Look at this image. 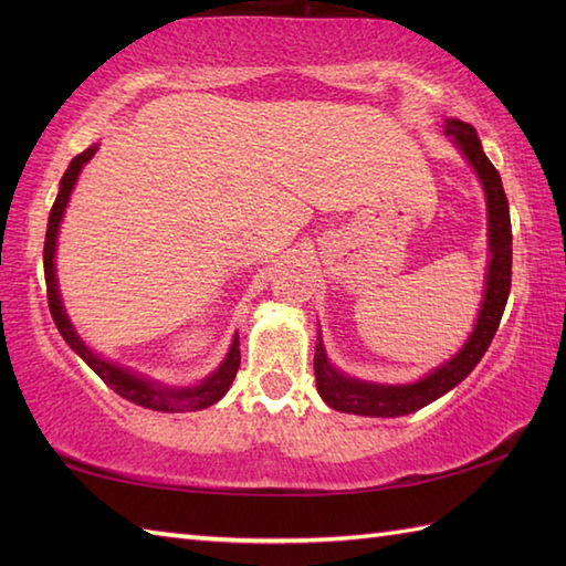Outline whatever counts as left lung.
I'll list each match as a JSON object with an SVG mask.
<instances>
[{
  "instance_id": "obj_1",
  "label": "left lung",
  "mask_w": 566,
  "mask_h": 566,
  "mask_svg": "<svg viewBox=\"0 0 566 566\" xmlns=\"http://www.w3.org/2000/svg\"><path fill=\"white\" fill-rule=\"evenodd\" d=\"M444 134L454 138L457 146L462 148L467 160L474 165V170L482 179L486 191V207H489V245H491V264L486 274V294L482 311H479V321L474 326L472 338L464 343V347L457 353L448 365L432 371L426 379L408 387H379V384L357 381L350 377H343L328 365V357L323 353V345L318 340L316 355H314V371H316V387L335 411L355 413V416H377V418H394L413 413L418 408L428 406L430 401L440 399L457 387L469 371L476 367L479 359L489 350L491 340L499 331V323L503 316V308L509 302L511 292V213H509V199L503 191L499 170L482 150V140H479L472 124L457 122L450 118L444 124Z\"/></svg>"
}]
</instances>
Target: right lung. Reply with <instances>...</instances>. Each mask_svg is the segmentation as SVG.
Here are the masks:
<instances>
[{"label": "right lung", "mask_w": 566, "mask_h": 566, "mask_svg": "<svg viewBox=\"0 0 566 566\" xmlns=\"http://www.w3.org/2000/svg\"><path fill=\"white\" fill-rule=\"evenodd\" d=\"M97 153V146L87 148L84 153L75 155L72 158L70 167L63 175V182H60V191L55 197V203L51 209V216H48V231H45V245H43V272H45V292H48V306H51V316L55 321V326L63 335L65 343L75 350L84 363H87L97 375L102 377V381L106 387H112L118 396H124L126 401L138 403L143 408H153V411H165V413H185V411H199V408H207L211 403H216L221 396L231 387L235 379V371L240 367V347H238V338L233 340L231 350H228L223 365L213 371V375L201 381L199 387L191 389H163L155 387L153 381H146L143 377L130 375L124 367H116L104 363L102 357L94 355L87 345H84L77 333L72 331L70 321L63 311V304H60V294H57V282H55V238H57V228L60 221H63V211L67 207L70 191L75 187V179L82 170V165L92 160V155Z\"/></svg>", "instance_id": "obj_1"}]
</instances>
